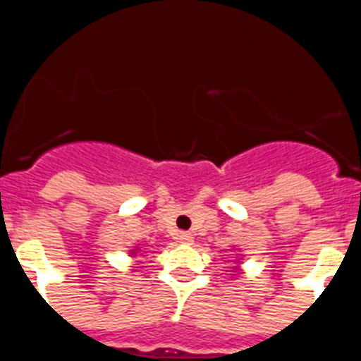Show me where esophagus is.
I'll return each mask as SVG.
<instances>
[{"label":"esophagus","instance_id":"obj_1","mask_svg":"<svg viewBox=\"0 0 361 361\" xmlns=\"http://www.w3.org/2000/svg\"><path fill=\"white\" fill-rule=\"evenodd\" d=\"M176 241L178 243H183V245H190V243H192V233L178 232L176 233Z\"/></svg>","mask_w":361,"mask_h":361}]
</instances>
